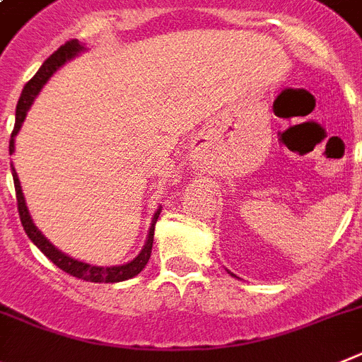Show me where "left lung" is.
I'll use <instances>...</instances> for the list:
<instances>
[{"mask_svg": "<svg viewBox=\"0 0 362 362\" xmlns=\"http://www.w3.org/2000/svg\"><path fill=\"white\" fill-rule=\"evenodd\" d=\"M231 275H233V273H231ZM233 276H235V275H233Z\"/></svg>", "mask_w": 362, "mask_h": 362, "instance_id": "1", "label": "left lung"}]
</instances>
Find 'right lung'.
I'll list each match as a JSON object with an SVG mask.
<instances>
[{"instance_id": "1", "label": "right lung", "mask_w": 362, "mask_h": 362, "mask_svg": "<svg viewBox=\"0 0 362 362\" xmlns=\"http://www.w3.org/2000/svg\"><path fill=\"white\" fill-rule=\"evenodd\" d=\"M86 50V45H81L78 40H71L65 45L59 47L56 50L54 54H50L49 58L43 62V65L40 67V71L34 74L33 80L23 87L20 96V102L16 105V124H14V131H12L11 142H8V153L14 155V142H16V134L20 133L21 125H23L25 118H27V112H29L30 105L34 103L36 96L40 94V90L43 89L49 78L58 71L62 65H65L67 62H71L72 58H76L80 52ZM11 171H12V178H14V187H16V200H18V211H20V218H21V226H23L25 233L30 240L36 244V247H40L43 255L47 259H50L52 262L58 266L59 269H64L65 273L69 275L76 276V279H81V281L87 282H122L127 281V279H133L136 276L138 273L142 272L146 268V264L149 262L151 257V250H153V237H155V226L156 220H158L160 211H162V206L158 207L153 215V220H151L149 226V233H147V240L144 244L142 251L134 257L131 262L127 264H120V266H93V264L81 262V260L72 259V257L65 255L64 251H59L58 247H54L47 240L45 235L36 228V224L33 222V216L29 213V207H27V202H25L23 191H21V184L20 178H18V173L14 169V163L11 162Z\"/></svg>"}]
</instances>
